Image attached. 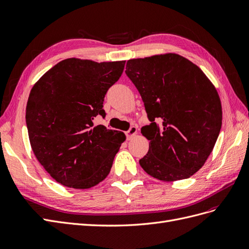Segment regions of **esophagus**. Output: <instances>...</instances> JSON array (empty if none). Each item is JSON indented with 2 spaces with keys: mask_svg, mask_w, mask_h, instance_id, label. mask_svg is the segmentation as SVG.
Here are the masks:
<instances>
[{
  "mask_svg": "<svg viewBox=\"0 0 249 249\" xmlns=\"http://www.w3.org/2000/svg\"><path fill=\"white\" fill-rule=\"evenodd\" d=\"M136 134H137V126H135V125L131 126L130 129L125 132L126 139H127V140L132 139V137H133V136H135V135H136Z\"/></svg>",
  "mask_w": 249,
  "mask_h": 249,
  "instance_id": "esophagus-1",
  "label": "esophagus"
}]
</instances>
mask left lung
I'll use <instances>...</instances> for the list:
<instances>
[{
	"label": "left lung",
	"mask_w": 249,
	"mask_h": 249,
	"mask_svg": "<svg viewBox=\"0 0 249 249\" xmlns=\"http://www.w3.org/2000/svg\"><path fill=\"white\" fill-rule=\"evenodd\" d=\"M125 73L150 122L141 127L149 140L141 167L166 182L190 178L205 164L220 133L222 109L215 87L198 66L177 54L131 59Z\"/></svg>",
	"instance_id": "obj_1"
}]
</instances>
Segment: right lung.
<instances>
[{
    "label": "right lung",
    "mask_w": 249,
    "mask_h": 249,
    "mask_svg": "<svg viewBox=\"0 0 249 249\" xmlns=\"http://www.w3.org/2000/svg\"><path fill=\"white\" fill-rule=\"evenodd\" d=\"M125 61L101 62L70 58L47 71L33 86L26 124L33 153L49 175L63 186L87 189L106 178L123 132L93 126L109 88Z\"/></svg>",
    "instance_id": "obj_1"
}]
</instances>
